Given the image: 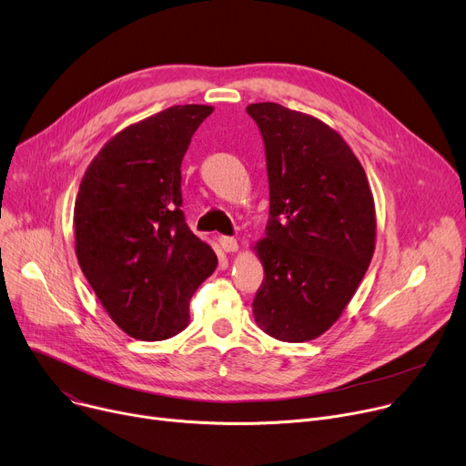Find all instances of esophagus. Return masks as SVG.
<instances>
[{
  "label": "esophagus",
  "instance_id": "34e87169",
  "mask_svg": "<svg viewBox=\"0 0 466 466\" xmlns=\"http://www.w3.org/2000/svg\"><path fill=\"white\" fill-rule=\"evenodd\" d=\"M219 243H221V247H223V251H227V253H234V251H238V239L236 238H232V236H221L219 238Z\"/></svg>",
  "mask_w": 466,
  "mask_h": 466
}]
</instances>
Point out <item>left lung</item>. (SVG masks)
Listing matches in <instances>:
<instances>
[{
  "label": "left lung",
  "mask_w": 466,
  "mask_h": 466,
  "mask_svg": "<svg viewBox=\"0 0 466 466\" xmlns=\"http://www.w3.org/2000/svg\"><path fill=\"white\" fill-rule=\"evenodd\" d=\"M247 114L262 135L269 181L253 315L268 335L303 343L340 317L361 283L375 251V202L356 155L326 123L277 103Z\"/></svg>",
  "instance_id": "8db88e82"
}]
</instances>
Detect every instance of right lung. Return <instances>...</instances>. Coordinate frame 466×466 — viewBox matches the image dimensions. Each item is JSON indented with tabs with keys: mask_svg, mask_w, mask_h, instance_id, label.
<instances>
[{
	"mask_svg": "<svg viewBox=\"0 0 466 466\" xmlns=\"http://www.w3.org/2000/svg\"><path fill=\"white\" fill-rule=\"evenodd\" d=\"M206 105L170 106L123 129L87 167L75 202L78 264L110 319L135 339L189 324V299L217 268L181 211V161Z\"/></svg>",
	"mask_w": 466,
	"mask_h": 466,
	"instance_id": "1",
	"label": "right lung"
}]
</instances>
